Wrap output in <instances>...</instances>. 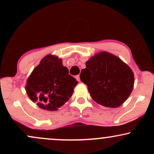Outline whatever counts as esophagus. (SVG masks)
I'll return each mask as SVG.
<instances>
[{
    "mask_svg": "<svg viewBox=\"0 0 154 154\" xmlns=\"http://www.w3.org/2000/svg\"><path fill=\"white\" fill-rule=\"evenodd\" d=\"M75 78H76V79H77V81H78V82H79V81H80V78H79V75H77V76H76Z\"/></svg>",
    "mask_w": 154,
    "mask_h": 154,
    "instance_id": "obj_1",
    "label": "esophagus"
}]
</instances>
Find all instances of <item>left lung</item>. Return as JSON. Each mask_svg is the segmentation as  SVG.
I'll return each mask as SVG.
<instances>
[{
    "mask_svg": "<svg viewBox=\"0 0 154 154\" xmlns=\"http://www.w3.org/2000/svg\"><path fill=\"white\" fill-rule=\"evenodd\" d=\"M80 79L87 85L91 98L97 103L109 108L120 106L131 94L134 73L117 56L103 51L86 61Z\"/></svg>",
    "mask_w": 154,
    "mask_h": 154,
    "instance_id": "8db88e82",
    "label": "left lung"
}]
</instances>
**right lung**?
<instances>
[{
  "label": "right lung",
  "instance_id": "right-lung-1",
  "mask_svg": "<svg viewBox=\"0 0 154 154\" xmlns=\"http://www.w3.org/2000/svg\"><path fill=\"white\" fill-rule=\"evenodd\" d=\"M77 84L62 59L48 54L32 72L25 89L30 100L42 109L57 111L71 98Z\"/></svg>",
  "mask_w": 154,
  "mask_h": 154
}]
</instances>
